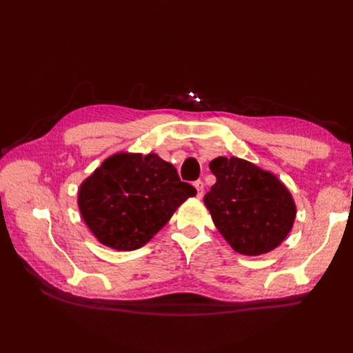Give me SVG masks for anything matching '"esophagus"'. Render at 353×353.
Masks as SVG:
<instances>
[{
	"mask_svg": "<svg viewBox=\"0 0 353 353\" xmlns=\"http://www.w3.org/2000/svg\"><path fill=\"white\" fill-rule=\"evenodd\" d=\"M194 187L197 190V197L201 199L203 197V191H205V184H203V181H196Z\"/></svg>",
	"mask_w": 353,
	"mask_h": 353,
	"instance_id": "1",
	"label": "esophagus"
}]
</instances>
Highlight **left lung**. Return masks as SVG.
<instances>
[{
  "instance_id": "8db88e82",
  "label": "left lung",
  "mask_w": 353,
  "mask_h": 353,
  "mask_svg": "<svg viewBox=\"0 0 353 353\" xmlns=\"http://www.w3.org/2000/svg\"><path fill=\"white\" fill-rule=\"evenodd\" d=\"M209 168L216 183L205 196V205L234 252L259 256L279 248L292 231L297 213L283 181L236 156H219Z\"/></svg>"
}]
</instances>
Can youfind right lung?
Listing matches in <instances>:
<instances>
[{
	"mask_svg": "<svg viewBox=\"0 0 353 353\" xmlns=\"http://www.w3.org/2000/svg\"><path fill=\"white\" fill-rule=\"evenodd\" d=\"M197 191L156 153L119 152L82 181L78 208L101 244L119 252L143 248Z\"/></svg>",
	"mask_w": 353,
	"mask_h": 353,
	"instance_id": "add662e5",
	"label": "right lung"
}]
</instances>
